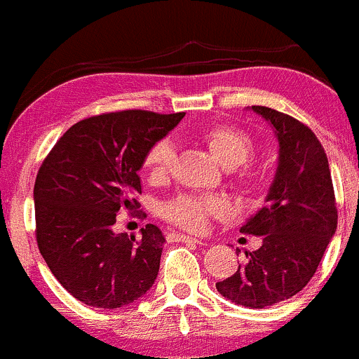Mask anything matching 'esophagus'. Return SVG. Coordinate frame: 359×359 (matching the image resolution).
<instances>
[{
    "label": "esophagus",
    "mask_w": 359,
    "mask_h": 359,
    "mask_svg": "<svg viewBox=\"0 0 359 359\" xmlns=\"http://www.w3.org/2000/svg\"><path fill=\"white\" fill-rule=\"evenodd\" d=\"M172 237L173 240H177V242H192V243H199V245H203V242H201L199 238L189 237V235H184V233H173Z\"/></svg>",
    "instance_id": "34e87169"
}]
</instances>
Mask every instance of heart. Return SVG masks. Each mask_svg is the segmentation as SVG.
Returning <instances> with one entry per match:
<instances>
[{
  "instance_id": "heart-1",
  "label": "heart",
  "mask_w": 359,
  "mask_h": 359,
  "mask_svg": "<svg viewBox=\"0 0 359 359\" xmlns=\"http://www.w3.org/2000/svg\"><path fill=\"white\" fill-rule=\"evenodd\" d=\"M211 155L215 156L223 167L235 169V180L243 189H257L261 184V173L249 160L254 153V141L242 129L228 124H212L194 131ZM173 147L167 140L156 141L144 155V172L151 179H161L170 172L173 161ZM163 216L172 223L186 228L191 231H201L206 226L211 216L224 211V203L219 198L212 196H194L184 194L168 201L163 206Z\"/></svg>"
}]
</instances>
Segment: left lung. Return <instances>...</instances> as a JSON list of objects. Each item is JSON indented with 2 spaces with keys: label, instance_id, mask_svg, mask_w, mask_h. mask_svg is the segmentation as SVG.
Returning a JSON list of instances; mask_svg holds the SVG:
<instances>
[{
  "label": "left lung",
  "instance_id": "1",
  "mask_svg": "<svg viewBox=\"0 0 359 359\" xmlns=\"http://www.w3.org/2000/svg\"><path fill=\"white\" fill-rule=\"evenodd\" d=\"M252 110L273 126L278 168L267 204L240 228L262 237V245L245 252L238 271L216 290L237 305L264 309L294 297L312 279L336 233L337 208L329 161L312 129L274 109Z\"/></svg>",
  "mask_w": 359,
  "mask_h": 359
}]
</instances>
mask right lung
<instances>
[{"instance_id": "obj_1", "label": "right lung", "mask_w": 359, "mask_h": 359, "mask_svg": "<svg viewBox=\"0 0 359 359\" xmlns=\"http://www.w3.org/2000/svg\"><path fill=\"white\" fill-rule=\"evenodd\" d=\"M186 112L121 110L71 126L39 168L35 235L50 273L76 300L119 309L155 283L165 237L155 224L141 237L116 233L117 211L137 208L144 155Z\"/></svg>"}]
</instances>
